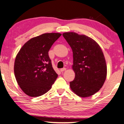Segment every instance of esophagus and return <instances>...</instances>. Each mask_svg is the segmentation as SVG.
<instances>
[{
	"label": "esophagus",
	"mask_w": 124,
	"mask_h": 124,
	"mask_svg": "<svg viewBox=\"0 0 124 124\" xmlns=\"http://www.w3.org/2000/svg\"><path fill=\"white\" fill-rule=\"evenodd\" d=\"M66 70V68H64L61 69H60V71H62V72H63V71H65Z\"/></svg>",
	"instance_id": "obj_1"
}]
</instances>
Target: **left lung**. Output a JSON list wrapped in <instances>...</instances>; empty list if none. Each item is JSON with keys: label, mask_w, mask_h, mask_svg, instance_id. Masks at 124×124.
Instances as JSON below:
<instances>
[{"label": "left lung", "mask_w": 124, "mask_h": 124, "mask_svg": "<svg viewBox=\"0 0 124 124\" xmlns=\"http://www.w3.org/2000/svg\"><path fill=\"white\" fill-rule=\"evenodd\" d=\"M72 49V69L75 77L71 90L81 98L91 96L103 86L107 75L105 59L100 45L92 38L74 32L62 34Z\"/></svg>", "instance_id": "obj_1"}]
</instances>
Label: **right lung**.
Returning a JSON list of instances; mask_svg holds the SVG:
<instances>
[{
    "label": "right lung",
    "mask_w": 124,
    "mask_h": 124,
    "mask_svg": "<svg viewBox=\"0 0 124 124\" xmlns=\"http://www.w3.org/2000/svg\"><path fill=\"white\" fill-rule=\"evenodd\" d=\"M62 34L45 33L24 44L16 56L14 71L17 83L28 96L38 97L51 88L58 78L48 51Z\"/></svg>",
    "instance_id": "add662e5"
}]
</instances>
